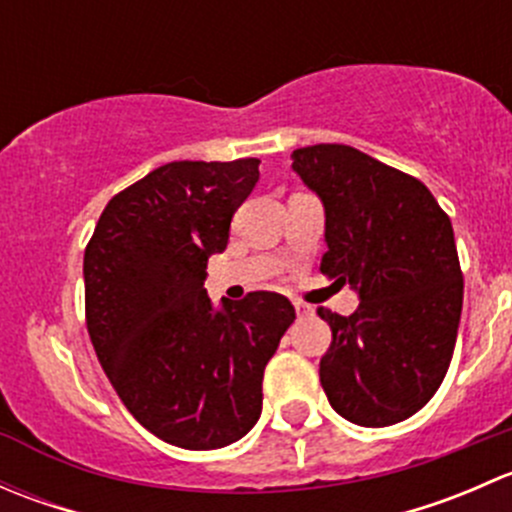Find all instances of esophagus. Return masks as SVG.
<instances>
[{
    "label": "esophagus",
    "instance_id": "esophagus-1",
    "mask_svg": "<svg viewBox=\"0 0 512 512\" xmlns=\"http://www.w3.org/2000/svg\"><path fill=\"white\" fill-rule=\"evenodd\" d=\"M294 309H297L299 317H312L314 314L312 304H304V302H299V299H294Z\"/></svg>",
    "mask_w": 512,
    "mask_h": 512
}]
</instances>
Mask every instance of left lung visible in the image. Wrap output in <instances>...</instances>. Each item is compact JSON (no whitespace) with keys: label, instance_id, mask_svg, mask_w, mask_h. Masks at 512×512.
<instances>
[{"label":"left lung","instance_id":"1","mask_svg":"<svg viewBox=\"0 0 512 512\" xmlns=\"http://www.w3.org/2000/svg\"><path fill=\"white\" fill-rule=\"evenodd\" d=\"M292 168L324 205L319 270L359 292L349 317L319 309L329 404L359 426H391L431 401L456 347L463 272L451 218L414 175L342 143L297 148Z\"/></svg>","mask_w":512,"mask_h":512}]
</instances>
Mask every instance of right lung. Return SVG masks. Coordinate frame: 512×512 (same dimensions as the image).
I'll use <instances>...</instances> for the list:
<instances>
[{
    "mask_svg": "<svg viewBox=\"0 0 512 512\" xmlns=\"http://www.w3.org/2000/svg\"><path fill=\"white\" fill-rule=\"evenodd\" d=\"M260 160H175L108 200L84 252L86 327L133 418L170 446L235 443L262 411V376L294 322L277 292L213 307L208 257L260 180Z\"/></svg>",
    "mask_w": 512,
    "mask_h": 512,
    "instance_id": "right-lung-1",
    "label": "right lung"
}]
</instances>
